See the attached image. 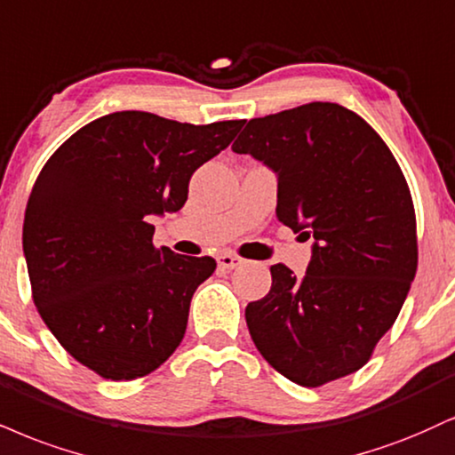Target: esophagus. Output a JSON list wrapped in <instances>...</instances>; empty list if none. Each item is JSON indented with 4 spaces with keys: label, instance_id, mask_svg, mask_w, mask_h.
<instances>
[{
    "label": "esophagus",
    "instance_id": "1",
    "mask_svg": "<svg viewBox=\"0 0 455 455\" xmlns=\"http://www.w3.org/2000/svg\"><path fill=\"white\" fill-rule=\"evenodd\" d=\"M216 260H218V267H220V269H237V267L243 262L239 256L231 254V251H224V254L218 256Z\"/></svg>",
    "mask_w": 455,
    "mask_h": 455
}]
</instances>
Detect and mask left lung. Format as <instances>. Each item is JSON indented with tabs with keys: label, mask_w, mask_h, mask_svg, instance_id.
I'll use <instances>...</instances> for the list:
<instances>
[{
	"label": "left lung",
	"mask_w": 455,
	"mask_h": 455,
	"mask_svg": "<svg viewBox=\"0 0 455 455\" xmlns=\"http://www.w3.org/2000/svg\"><path fill=\"white\" fill-rule=\"evenodd\" d=\"M277 175V220L314 239L303 277L271 267L245 307L254 346L277 373L324 386L366 364L418 269L407 180L386 141L339 103L251 118L233 144Z\"/></svg>",
	"instance_id": "left-lung-1"
}]
</instances>
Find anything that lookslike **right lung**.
Masks as SVG:
<instances>
[{
	"mask_svg": "<svg viewBox=\"0 0 455 455\" xmlns=\"http://www.w3.org/2000/svg\"><path fill=\"white\" fill-rule=\"evenodd\" d=\"M242 127L127 109L92 120L48 158L27 201L23 251L42 320L80 364L138 379L180 346L216 260L156 248L150 222L182 210L190 175Z\"/></svg>",
	"mask_w": 455,
	"mask_h": 455,
	"instance_id": "obj_1",
	"label": "right lung"
}]
</instances>
